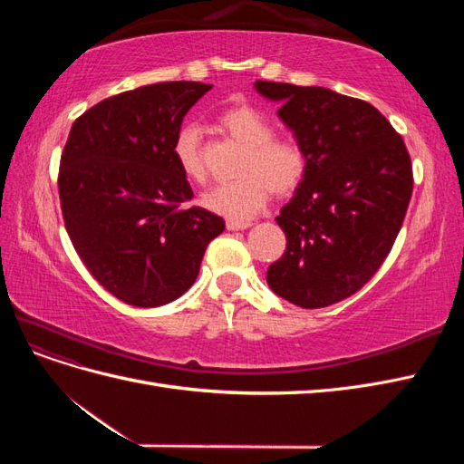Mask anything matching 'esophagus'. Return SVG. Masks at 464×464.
Here are the masks:
<instances>
[{
	"label": "esophagus",
	"mask_w": 464,
	"mask_h": 464,
	"mask_svg": "<svg viewBox=\"0 0 464 464\" xmlns=\"http://www.w3.org/2000/svg\"><path fill=\"white\" fill-rule=\"evenodd\" d=\"M251 227L249 220H227V228L228 230H246Z\"/></svg>",
	"instance_id": "34e87169"
}]
</instances>
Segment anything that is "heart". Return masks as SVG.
I'll return each instance as SVG.
<instances>
[{"mask_svg": "<svg viewBox=\"0 0 464 464\" xmlns=\"http://www.w3.org/2000/svg\"><path fill=\"white\" fill-rule=\"evenodd\" d=\"M218 123L234 141L246 147V157L240 164V179L203 193L201 203L210 213L232 220H249L266 205L271 193L290 195L302 184L307 172L305 152L288 139H273L275 130L263 111L247 104L232 106L218 116ZM172 152L181 174L201 184L207 170L198 125H181L174 137Z\"/></svg>", "mask_w": 464, "mask_h": 464, "instance_id": "heart-1", "label": "heart"}]
</instances>
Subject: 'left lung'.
<instances>
[{
    "instance_id": "obj_1",
    "label": "left lung",
    "mask_w": 464,
    "mask_h": 464,
    "mask_svg": "<svg viewBox=\"0 0 464 464\" xmlns=\"http://www.w3.org/2000/svg\"><path fill=\"white\" fill-rule=\"evenodd\" d=\"M307 159V172L280 208L286 251L266 285L315 310L353 296L382 266L412 195L402 137L372 104L325 87L256 81Z\"/></svg>"
}]
</instances>
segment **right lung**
<instances>
[{
    "instance_id": "right-lung-1",
    "label": "right lung",
    "mask_w": 464,
    "mask_h": 464,
    "mask_svg": "<svg viewBox=\"0 0 464 464\" xmlns=\"http://www.w3.org/2000/svg\"><path fill=\"white\" fill-rule=\"evenodd\" d=\"M213 85L157 82L75 120L60 164L65 228L89 273L137 307L170 304L199 275L224 220L199 207L174 159L186 114Z\"/></svg>"
}]
</instances>
